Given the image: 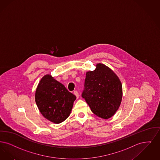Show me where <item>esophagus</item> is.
Returning a JSON list of instances; mask_svg holds the SVG:
<instances>
[{
	"label": "esophagus",
	"instance_id": "1",
	"mask_svg": "<svg viewBox=\"0 0 160 160\" xmlns=\"http://www.w3.org/2000/svg\"><path fill=\"white\" fill-rule=\"evenodd\" d=\"M73 93H74V94L75 95V96L77 97V98H79V93H78V92L77 91H75Z\"/></svg>",
	"mask_w": 160,
	"mask_h": 160
}]
</instances>
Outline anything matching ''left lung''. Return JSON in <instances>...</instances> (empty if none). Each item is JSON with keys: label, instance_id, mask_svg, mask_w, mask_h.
<instances>
[{"label": "left lung", "instance_id": "left-lung-1", "mask_svg": "<svg viewBox=\"0 0 160 160\" xmlns=\"http://www.w3.org/2000/svg\"><path fill=\"white\" fill-rule=\"evenodd\" d=\"M93 71L86 73L82 97L92 113L107 119L118 111L122 98V83L112 70L98 63Z\"/></svg>", "mask_w": 160, "mask_h": 160}]
</instances>
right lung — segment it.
I'll return each mask as SVG.
<instances>
[{
	"mask_svg": "<svg viewBox=\"0 0 160 160\" xmlns=\"http://www.w3.org/2000/svg\"><path fill=\"white\" fill-rule=\"evenodd\" d=\"M76 98L49 74L42 77L35 92V102L39 111L44 118L55 124L69 117Z\"/></svg>",
	"mask_w": 160,
	"mask_h": 160,
	"instance_id": "right-lung-1",
	"label": "right lung"
}]
</instances>
